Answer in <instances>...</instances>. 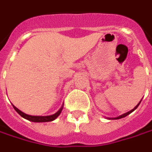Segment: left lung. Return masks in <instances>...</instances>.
I'll return each mask as SVG.
<instances>
[{
    "mask_svg": "<svg viewBox=\"0 0 152 152\" xmlns=\"http://www.w3.org/2000/svg\"><path fill=\"white\" fill-rule=\"evenodd\" d=\"M141 100H142V99H141ZM141 102H139V103L137 104V106H135V107H134V108H133L132 110L129 111H128V112H126V113H124V114L119 115V116H117V117H113V118H110V117H108V119H110V120H111V119H112V120H118V119H121V118H123V117H126V115H129V114H131L132 112H133V111H135V110H136V109H137V107H138V106L140 105V103H141Z\"/></svg>",
    "mask_w": 152,
    "mask_h": 152,
    "instance_id": "1",
    "label": "left lung"
}]
</instances>
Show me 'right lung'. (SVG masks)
<instances>
[{"mask_svg":"<svg viewBox=\"0 0 152 152\" xmlns=\"http://www.w3.org/2000/svg\"><path fill=\"white\" fill-rule=\"evenodd\" d=\"M64 105V104H63ZM63 105L59 109L58 111H56L55 114H52V115H28V114H26L24 112H22L21 111H20L18 108H16L14 105H12L14 109L15 110V111L19 114L20 116H22L25 119L28 120L30 121H32V122H48V121H52L56 120L57 117H58L60 114L61 113V111L63 109Z\"/></svg>","mask_w":152,"mask_h":152,"instance_id":"obj_1","label":"right lung"}]
</instances>
